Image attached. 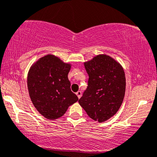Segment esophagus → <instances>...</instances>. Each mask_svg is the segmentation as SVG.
I'll use <instances>...</instances> for the list:
<instances>
[{
  "mask_svg": "<svg viewBox=\"0 0 157 157\" xmlns=\"http://www.w3.org/2000/svg\"><path fill=\"white\" fill-rule=\"evenodd\" d=\"M76 95L77 96H78V98H80L81 96H82V92H81V91H78V92L76 93Z\"/></svg>",
  "mask_w": 157,
  "mask_h": 157,
  "instance_id": "esophagus-1",
  "label": "esophagus"
}]
</instances>
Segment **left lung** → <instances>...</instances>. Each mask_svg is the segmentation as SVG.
I'll use <instances>...</instances> for the list:
<instances>
[{"instance_id":"left-lung-1","label":"left lung","mask_w":157,"mask_h":157,"mask_svg":"<svg viewBox=\"0 0 157 157\" xmlns=\"http://www.w3.org/2000/svg\"><path fill=\"white\" fill-rule=\"evenodd\" d=\"M84 64L89 79L78 103L89 117L104 122L115 115L122 104L126 87L124 69L105 54L95 56Z\"/></svg>"}]
</instances>
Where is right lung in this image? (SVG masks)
<instances>
[{"mask_svg":"<svg viewBox=\"0 0 157 157\" xmlns=\"http://www.w3.org/2000/svg\"><path fill=\"white\" fill-rule=\"evenodd\" d=\"M71 64L53 55H47L31 66L27 87L31 101L40 115L54 120L62 117L78 100L68 79Z\"/></svg>","mask_w":157,"mask_h":157,"instance_id":"obj_1","label":"right lung"}]
</instances>
